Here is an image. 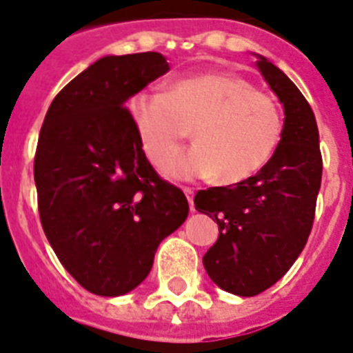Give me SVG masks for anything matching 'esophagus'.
<instances>
[{
  "label": "esophagus",
  "mask_w": 353,
  "mask_h": 353,
  "mask_svg": "<svg viewBox=\"0 0 353 353\" xmlns=\"http://www.w3.org/2000/svg\"><path fill=\"white\" fill-rule=\"evenodd\" d=\"M183 192H185L188 203H190V210H194V190L192 188H183Z\"/></svg>",
  "instance_id": "obj_1"
}]
</instances>
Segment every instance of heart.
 <instances>
[{"label":"heart","mask_w":353,"mask_h":353,"mask_svg":"<svg viewBox=\"0 0 353 353\" xmlns=\"http://www.w3.org/2000/svg\"><path fill=\"white\" fill-rule=\"evenodd\" d=\"M130 113L155 165L196 128L199 144L163 165L174 179L245 181L273 159L284 132L276 102L234 73L196 74L174 82L168 93H137Z\"/></svg>","instance_id":"b5f03b06"}]
</instances>
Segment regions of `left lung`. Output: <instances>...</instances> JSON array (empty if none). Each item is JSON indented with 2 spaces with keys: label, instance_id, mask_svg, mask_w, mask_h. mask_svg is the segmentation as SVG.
Instances as JSON below:
<instances>
[{
  "label": "left lung",
  "instance_id": "8db88e82",
  "mask_svg": "<svg viewBox=\"0 0 353 353\" xmlns=\"http://www.w3.org/2000/svg\"><path fill=\"white\" fill-rule=\"evenodd\" d=\"M260 73L284 104V132L273 159L256 176L199 190L194 205L216 220L220 236L205 252L210 280L223 291L254 296L279 282L312 232L323 177L315 115L299 88L268 58Z\"/></svg>",
  "mask_w": 353,
  "mask_h": 353
}]
</instances>
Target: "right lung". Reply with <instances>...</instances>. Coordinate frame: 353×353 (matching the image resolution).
<instances>
[{
  "label": "right lung",
  "mask_w": 353,
  "mask_h": 353,
  "mask_svg": "<svg viewBox=\"0 0 353 353\" xmlns=\"http://www.w3.org/2000/svg\"><path fill=\"white\" fill-rule=\"evenodd\" d=\"M168 69L159 52L104 57L43 119L34 155L41 227L68 273L95 295L135 290L188 216L185 194L157 176L124 108Z\"/></svg>",
  "instance_id": "right-lung-1"
}]
</instances>
